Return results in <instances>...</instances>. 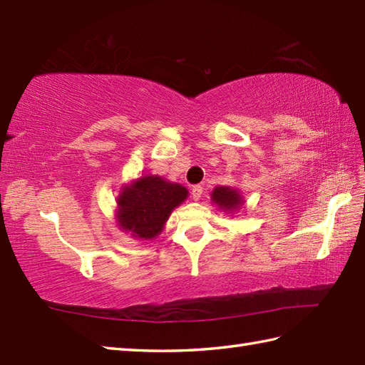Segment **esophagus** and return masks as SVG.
Segmentation results:
<instances>
[{
	"label": "esophagus",
	"mask_w": 365,
	"mask_h": 365,
	"mask_svg": "<svg viewBox=\"0 0 365 365\" xmlns=\"http://www.w3.org/2000/svg\"><path fill=\"white\" fill-rule=\"evenodd\" d=\"M202 192H204L202 185H195V187H192V190H191V197L195 200H199L200 197H202Z\"/></svg>",
	"instance_id": "obj_1"
}]
</instances>
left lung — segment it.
<instances>
[{
    "label": "left lung",
    "mask_w": 365,
    "mask_h": 365,
    "mask_svg": "<svg viewBox=\"0 0 365 365\" xmlns=\"http://www.w3.org/2000/svg\"><path fill=\"white\" fill-rule=\"evenodd\" d=\"M215 204H218L224 210H235L242 204V197H240L237 190H230L227 187H220L213 190L212 195Z\"/></svg>",
    "instance_id": "obj_1"
}]
</instances>
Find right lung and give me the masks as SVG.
I'll use <instances>...</instances> for the list:
<instances>
[{
	"mask_svg": "<svg viewBox=\"0 0 365 365\" xmlns=\"http://www.w3.org/2000/svg\"><path fill=\"white\" fill-rule=\"evenodd\" d=\"M187 196L188 191L182 185L144 175L120 192L119 226L133 237L150 240L160 234L170 212Z\"/></svg>",
	"mask_w": 365,
	"mask_h": 365,
	"instance_id": "add662e5",
	"label": "right lung"
}]
</instances>
